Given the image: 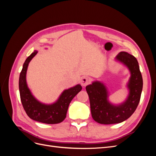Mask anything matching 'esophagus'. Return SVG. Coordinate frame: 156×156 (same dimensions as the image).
Returning a JSON list of instances; mask_svg holds the SVG:
<instances>
[{"label": "esophagus", "instance_id": "34e87169", "mask_svg": "<svg viewBox=\"0 0 156 156\" xmlns=\"http://www.w3.org/2000/svg\"><path fill=\"white\" fill-rule=\"evenodd\" d=\"M90 83V79L87 77H83L81 79V84L83 87H86Z\"/></svg>", "mask_w": 156, "mask_h": 156}]
</instances>
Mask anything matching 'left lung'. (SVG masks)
<instances>
[{
    "label": "left lung",
    "instance_id": "1",
    "mask_svg": "<svg viewBox=\"0 0 156 156\" xmlns=\"http://www.w3.org/2000/svg\"><path fill=\"white\" fill-rule=\"evenodd\" d=\"M115 60L126 66L130 72L126 85L129 93L124 101L117 105L110 102L108 100L109 95L107 88L102 82L95 81L86 87L92 116L101 124H119L129 119L139 105L143 90L142 75L135 56L122 51Z\"/></svg>",
    "mask_w": 156,
    "mask_h": 156
}]
</instances>
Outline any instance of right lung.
Masks as SVG:
<instances>
[{"mask_svg":"<svg viewBox=\"0 0 156 156\" xmlns=\"http://www.w3.org/2000/svg\"><path fill=\"white\" fill-rule=\"evenodd\" d=\"M37 53L35 50L23 64L20 75L19 88L23 108L30 119L41 123L55 124L62 122L66 117L70 102L81 90V84L66 89L60 94L58 100L51 104H45L38 101L32 95L27 83V72L30 60Z\"/></svg>","mask_w":156,"mask_h":156,"instance_id":"add662e5","label":"right lung"}]
</instances>
